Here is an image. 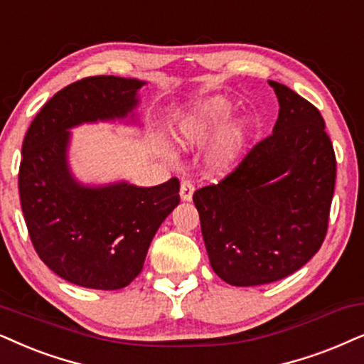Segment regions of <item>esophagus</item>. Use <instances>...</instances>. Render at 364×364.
<instances>
[{"mask_svg":"<svg viewBox=\"0 0 364 364\" xmlns=\"http://www.w3.org/2000/svg\"><path fill=\"white\" fill-rule=\"evenodd\" d=\"M193 196V183L191 181H182L181 183V197L182 200H192Z\"/></svg>","mask_w":364,"mask_h":364,"instance_id":"34e87169","label":"esophagus"}]
</instances>
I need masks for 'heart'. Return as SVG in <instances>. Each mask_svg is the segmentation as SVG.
<instances>
[{
	"instance_id": "1",
	"label": "heart",
	"mask_w": 364,
	"mask_h": 364,
	"mask_svg": "<svg viewBox=\"0 0 364 364\" xmlns=\"http://www.w3.org/2000/svg\"><path fill=\"white\" fill-rule=\"evenodd\" d=\"M230 113V103L224 98H210L193 108L178 122L176 139L183 147L202 145L212 139L223 120ZM245 140L244 125L234 124L220 132L210 152V164L217 171H229L237 160Z\"/></svg>"
}]
</instances>
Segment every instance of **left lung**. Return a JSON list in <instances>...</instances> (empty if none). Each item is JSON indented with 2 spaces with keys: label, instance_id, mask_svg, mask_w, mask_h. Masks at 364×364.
I'll return each instance as SVG.
<instances>
[{
  "label": "left lung",
  "instance_id": "obj_1",
  "mask_svg": "<svg viewBox=\"0 0 364 364\" xmlns=\"http://www.w3.org/2000/svg\"><path fill=\"white\" fill-rule=\"evenodd\" d=\"M279 102L272 134L223 181L197 188L210 266L232 286H261L301 269L328 232L336 155L318 108L271 82Z\"/></svg>",
  "mask_w": 364,
  "mask_h": 364
}]
</instances>
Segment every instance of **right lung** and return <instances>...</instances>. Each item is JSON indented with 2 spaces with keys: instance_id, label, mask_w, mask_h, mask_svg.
<instances>
[{
  "instance_id": "right-lung-1",
  "label": "right lung",
  "mask_w": 364,
  "mask_h": 364,
  "mask_svg": "<svg viewBox=\"0 0 364 364\" xmlns=\"http://www.w3.org/2000/svg\"><path fill=\"white\" fill-rule=\"evenodd\" d=\"M144 82L88 77L55 93L28 129L18 173L28 234L41 261L72 284L113 291L144 267L149 245L181 202L177 177L155 187H85L67 162L70 129L124 119Z\"/></svg>"
}]
</instances>
